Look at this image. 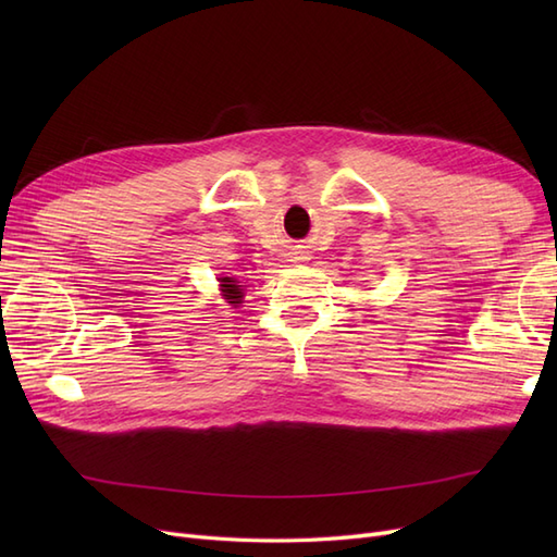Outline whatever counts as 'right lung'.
<instances>
[{"instance_id": "obj_1", "label": "right lung", "mask_w": 557, "mask_h": 557, "mask_svg": "<svg viewBox=\"0 0 557 557\" xmlns=\"http://www.w3.org/2000/svg\"><path fill=\"white\" fill-rule=\"evenodd\" d=\"M221 281V293H223V299L227 301L230 307H242V301H244V285H239V281L237 278H230V276H223V278H218Z\"/></svg>"}]
</instances>
